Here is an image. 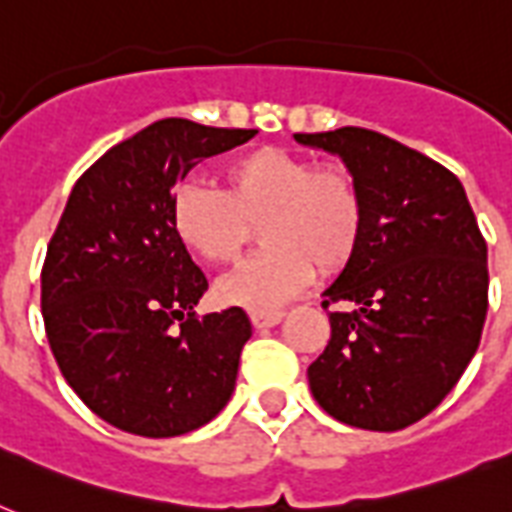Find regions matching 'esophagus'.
<instances>
[{"label": "esophagus", "instance_id": "obj_1", "mask_svg": "<svg viewBox=\"0 0 512 512\" xmlns=\"http://www.w3.org/2000/svg\"><path fill=\"white\" fill-rule=\"evenodd\" d=\"M281 319H284V313H281V311L252 313V316H249V321H252V327H255V329H271V327H276Z\"/></svg>", "mask_w": 512, "mask_h": 512}]
</instances>
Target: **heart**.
Returning <instances> with one entry per match:
<instances>
[{
  "instance_id": "b5f03b06",
  "label": "heart",
  "mask_w": 512,
  "mask_h": 512,
  "mask_svg": "<svg viewBox=\"0 0 512 512\" xmlns=\"http://www.w3.org/2000/svg\"><path fill=\"white\" fill-rule=\"evenodd\" d=\"M220 177L223 191L180 185L170 209L177 241L209 265L236 263L260 223L265 249L220 281V303L271 313L311 284L316 265L329 276L356 257L366 199L345 164L257 146L225 162Z\"/></svg>"
}]
</instances>
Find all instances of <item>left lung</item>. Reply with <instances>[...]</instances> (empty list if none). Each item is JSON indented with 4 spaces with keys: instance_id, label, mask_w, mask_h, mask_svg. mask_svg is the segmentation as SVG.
<instances>
[{
    "instance_id": "1",
    "label": "left lung",
    "mask_w": 512,
    "mask_h": 512,
    "mask_svg": "<svg viewBox=\"0 0 512 512\" xmlns=\"http://www.w3.org/2000/svg\"><path fill=\"white\" fill-rule=\"evenodd\" d=\"M295 140L340 156L366 199L364 241L321 303L353 311L329 313L311 393L345 425L401 430L433 412L476 356L486 241L457 175L420 151L361 127Z\"/></svg>"
}]
</instances>
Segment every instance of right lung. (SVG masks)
Masks as SVG:
<instances>
[{
	"label": "right lung",
	"instance_id": "add662e5",
	"mask_svg": "<svg viewBox=\"0 0 512 512\" xmlns=\"http://www.w3.org/2000/svg\"><path fill=\"white\" fill-rule=\"evenodd\" d=\"M257 130L162 119L76 180L47 247L42 316L74 393L119 430L172 438L207 425L252 337L241 308L196 316L207 276L172 231L175 185Z\"/></svg>",
	"mask_w": 512,
	"mask_h": 512
}]
</instances>
